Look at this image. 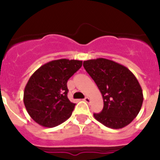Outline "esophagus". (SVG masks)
<instances>
[{
    "mask_svg": "<svg viewBox=\"0 0 160 160\" xmlns=\"http://www.w3.org/2000/svg\"><path fill=\"white\" fill-rule=\"evenodd\" d=\"M84 101H85V102H87V103H90V99L89 97H85V99H84Z\"/></svg>",
    "mask_w": 160,
    "mask_h": 160,
    "instance_id": "esophagus-1",
    "label": "esophagus"
}]
</instances>
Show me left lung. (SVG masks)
<instances>
[{
	"mask_svg": "<svg viewBox=\"0 0 160 160\" xmlns=\"http://www.w3.org/2000/svg\"><path fill=\"white\" fill-rule=\"evenodd\" d=\"M83 65L104 100L102 111L94 114L95 119L114 129L130 124L144 100L141 86L134 74L123 65L105 58L85 60Z\"/></svg>",
	"mask_w": 160,
	"mask_h": 160,
	"instance_id": "left-lung-1",
	"label": "left lung"
}]
</instances>
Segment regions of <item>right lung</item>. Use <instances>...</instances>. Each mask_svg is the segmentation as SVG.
<instances>
[{
  "label": "right lung",
  "mask_w": 160,
  "mask_h": 160,
  "mask_svg": "<svg viewBox=\"0 0 160 160\" xmlns=\"http://www.w3.org/2000/svg\"><path fill=\"white\" fill-rule=\"evenodd\" d=\"M82 65V60H51L41 65L29 79L24 90V105L34 121L55 127L70 117L75 104L67 97V81Z\"/></svg>",
  "instance_id": "1"
}]
</instances>
